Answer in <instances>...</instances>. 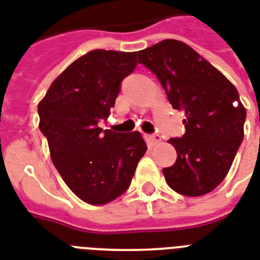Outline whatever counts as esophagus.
Wrapping results in <instances>:
<instances>
[{
	"label": "esophagus",
	"instance_id": "esophagus-1",
	"mask_svg": "<svg viewBox=\"0 0 260 260\" xmlns=\"http://www.w3.org/2000/svg\"><path fill=\"white\" fill-rule=\"evenodd\" d=\"M148 140L152 145H158L161 142V137L158 136V134H152V136H149Z\"/></svg>",
	"mask_w": 260,
	"mask_h": 260
}]
</instances>
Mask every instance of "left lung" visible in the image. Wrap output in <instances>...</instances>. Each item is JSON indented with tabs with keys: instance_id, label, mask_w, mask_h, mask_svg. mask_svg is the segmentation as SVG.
<instances>
[{
	"instance_id": "obj_1",
	"label": "left lung",
	"mask_w": 260,
	"mask_h": 260,
	"mask_svg": "<svg viewBox=\"0 0 260 260\" xmlns=\"http://www.w3.org/2000/svg\"><path fill=\"white\" fill-rule=\"evenodd\" d=\"M138 63L156 74L172 107L184 111L182 138H171L178 153L164 168L168 186L186 197H202L228 175L244 138L247 111L232 82L194 48L166 39L138 51Z\"/></svg>"
}]
</instances>
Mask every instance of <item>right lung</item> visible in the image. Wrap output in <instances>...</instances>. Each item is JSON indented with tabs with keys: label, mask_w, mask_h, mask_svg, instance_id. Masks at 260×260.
Segmentation results:
<instances>
[{
	"label": "right lung",
	"mask_w": 260,
	"mask_h": 260,
	"mask_svg": "<svg viewBox=\"0 0 260 260\" xmlns=\"http://www.w3.org/2000/svg\"><path fill=\"white\" fill-rule=\"evenodd\" d=\"M137 51L92 50L70 63L38 104L39 128L63 182L90 205H107L127 190L146 142L140 132L99 127L115 106Z\"/></svg>",
	"instance_id": "obj_1"
}]
</instances>
